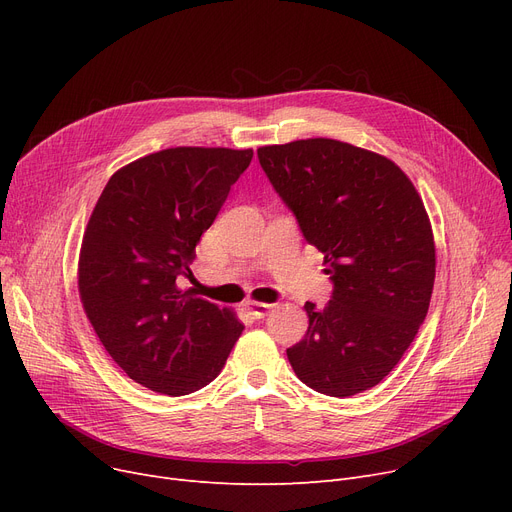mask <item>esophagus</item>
I'll return each mask as SVG.
<instances>
[{"instance_id": "obj_1", "label": "esophagus", "mask_w": 512, "mask_h": 512, "mask_svg": "<svg viewBox=\"0 0 512 512\" xmlns=\"http://www.w3.org/2000/svg\"><path fill=\"white\" fill-rule=\"evenodd\" d=\"M245 309H247L255 319H261V317H265L267 313H270V311L274 309V305L259 303V301H249V303L245 305Z\"/></svg>"}]
</instances>
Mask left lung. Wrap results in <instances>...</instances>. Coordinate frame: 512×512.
I'll use <instances>...</instances> for the list:
<instances>
[{
	"mask_svg": "<svg viewBox=\"0 0 512 512\" xmlns=\"http://www.w3.org/2000/svg\"><path fill=\"white\" fill-rule=\"evenodd\" d=\"M259 164L324 253L334 284L286 355L315 392L346 398L378 386L415 340L436 278L432 224L392 159L334 139L257 149Z\"/></svg>",
	"mask_w": 512,
	"mask_h": 512,
	"instance_id": "1",
	"label": "left lung"
}]
</instances>
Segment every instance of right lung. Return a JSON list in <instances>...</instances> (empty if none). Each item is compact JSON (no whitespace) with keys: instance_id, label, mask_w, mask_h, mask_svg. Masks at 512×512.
Wrapping results in <instances>:
<instances>
[{"instance_id":"right-lung-1","label":"right lung","mask_w":512,"mask_h":512,"mask_svg":"<svg viewBox=\"0 0 512 512\" xmlns=\"http://www.w3.org/2000/svg\"><path fill=\"white\" fill-rule=\"evenodd\" d=\"M253 149L174 147L107 180L78 257L80 303L130 380L168 396L218 378L245 330L230 309L182 290L201 234Z\"/></svg>"}]
</instances>
